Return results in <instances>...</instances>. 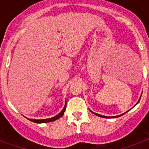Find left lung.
<instances>
[{
  "instance_id": "obj_1",
  "label": "left lung",
  "mask_w": 149,
  "mask_h": 149,
  "mask_svg": "<svg viewBox=\"0 0 149 149\" xmlns=\"http://www.w3.org/2000/svg\"><path fill=\"white\" fill-rule=\"evenodd\" d=\"M137 102V103H138ZM90 111H91V110H90ZM91 112H93V114H95V115H96V116H100V117H102V118H116V117H118V116H123V115H124L125 113H123V114H122V115H119V116H102V115H100V114H97V113H95V112H92L91 111Z\"/></svg>"
}]
</instances>
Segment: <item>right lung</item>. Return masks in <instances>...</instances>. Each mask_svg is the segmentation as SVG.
<instances>
[{
    "mask_svg": "<svg viewBox=\"0 0 149 149\" xmlns=\"http://www.w3.org/2000/svg\"><path fill=\"white\" fill-rule=\"evenodd\" d=\"M66 102L65 104V106H64L63 109L61 112L59 113L58 115H56V116L54 117H52V118H45V119H33V118H28L31 122H33V123H49V122H53V121H55L58 118H60V117H62L64 114V112H65V110H66Z\"/></svg>",
    "mask_w": 149,
    "mask_h": 149,
    "instance_id": "right-lung-1",
    "label": "right lung"
}]
</instances>
